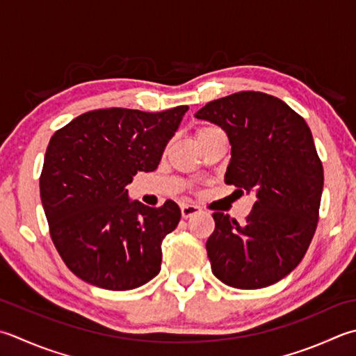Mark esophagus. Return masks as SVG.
<instances>
[{
    "mask_svg": "<svg viewBox=\"0 0 356 356\" xmlns=\"http://www.w3.org/2000/svg\"><path fill=\"white\" fill-rule=\"evenodd\" d=\"M200 211V208L197 205L193 204H182L180 205V213H182V218H191V216L197 214Z\"/></svg>",
    "mask_w": 356,
    "mask_h": 356,
    "instance_id": "1",
    "label": "esophagus"
}]
</instances>
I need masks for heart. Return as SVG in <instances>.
I'll use <instances>...</instances> for the list:
<instances>
[{"instance_id": "1", "label": "heart", "mask_w": 356, "mask_h": 356, "mask_svg": "<svg viewBox=\"0 0 356 356\" xmlns=\"http://www.w3.org/2000/svg\"><path fill=\"white\" fill-rule=\"evenodd\" d=\"M214 129H218V128H214V127H205V128H200V129L197 131V136H200V134H205V132H210V131H214Z\"/></svg>"}]
</instances>
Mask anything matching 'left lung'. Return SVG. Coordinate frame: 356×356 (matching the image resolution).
Returning a JSON list of instances; mask_svg holds the SVG:
<instances>
[{"instance_id": "8db88e82", "label": "left lung", "mask_w": 356, "mask_h": 356, "mask_svg": "<svg viewBox=\"0 0 356 356\" xmlns=\"http://www.w3.org/2000/svg\"><path fill=\"white\" fill-rule=\"evenodd\" d=\"M196 117L227 132L225 184L256 193L241 224L213 214L207 241L213 273L234 289L268 287L298 267L318 225L324 170L310 128L287 103L254 90L207 103Z\"/></svg>"}]
</instances>
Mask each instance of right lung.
Returning <instances> with one entry per match:
<instances>
[{"mask_svg":"<svg viewBox=\"0 0 356 356\" xmlns=\"http://www.w3.org/2000/svg\"><path fill=\"white\" fill-rule=\"evenodd\" d=\"M186 111L95 109L51 137L41 204L55 248L80 280L123 291L159 275L162 241L177 227L180 208L129 200L127 186L137 171L157 168Z\"/></svg>","mask_w":356,"mask_h":356,"instance_id":"add662e5","label":"right lung"}]
</instances>
